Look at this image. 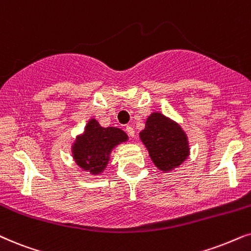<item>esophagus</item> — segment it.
<instances>
[{
	"mask_svg": "<svg viewBox=\"0 0 251 251\" xmlns=\"http://www.w3.org/2000/svg\"><path fill=\"white\" fill-rule=\"evenodd\" d=\"M126 131L130 136V137H132V138L135 137V130H133V128H132L131 126H126Z\"/></svg>",
	"mask_w": 251,
	"mask_h": 251,
	"instance_id": "1",
	"label": "esophagus"
}]
</instances>
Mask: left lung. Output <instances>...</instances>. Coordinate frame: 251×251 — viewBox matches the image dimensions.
Masks as SVG:
<instances>
[{"mask_svg":"<svg viewBox=\"0 0 251 251\" xmlns=\"http://www.w3.org/2000/svg\"><path fill=\"white\" fill-rule=\"evenodd\" d=\"M154 165L162 172L180 166L189 155L187 135L177 123L160 113H152L139 133Z\"/></svg>","mask_w":251,"mask_h":251,"instance_id":"left-lung-1","label":"left lung"}]
</instances>
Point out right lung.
Returning <instances> with one entry per match:
<instances>
[{
	"instance_id": "1",
	"label": "right lung",
	"mask_w": 251,
	"mask_h": 251,
	"mask_svg": "<svg viewBox=\"0 0 251 251\" xmlns=\"http://www.w3.org/2000/svg\"><path fill=\"white\" fill-rule=\"evenodd\" d=\"M126 139L128 136L121 129L102 128L96 119H91L85 131L74 143L73 157L80 168L98 175L106 168L112 150Z\"/></svg>"
}]
</instances>
